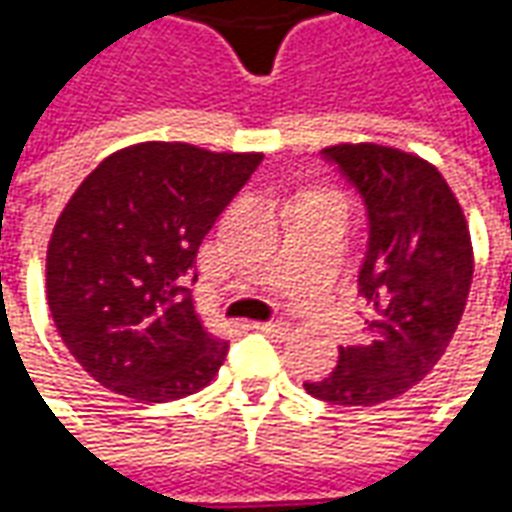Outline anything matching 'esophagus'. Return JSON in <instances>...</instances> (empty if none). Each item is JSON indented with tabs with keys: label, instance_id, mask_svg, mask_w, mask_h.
I'll use <instances>...</instances> for the list:
<instances>
[{
	"label": "esophagus",
	"instance_id": "34e87169",
	"mask_svg": "<svg viewBox=\"0 0 512 512\" xmlns=\"http://www.w3.org/2000/svg\"><path fill=\"white\" fill-rule=\"evenodd\" d=\"M255 329H257V332H263V334H274V337H285V334L290 332V329H288V323H285V321L255 323Z\"/></svg>",
	"mask_w": 512,
	"mask_h": 512
}]
</instances>
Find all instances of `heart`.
<instances>
[{"instance_id": "heart-1", "label": "heart", "mask_w": 512, "mask_h": 512, "mask_svg": "<svg viewBox=\"0 0 512 512\" xmlns=\"http://www.w3.org/2000/svg\"><path fill=\"white\" fill-rule=\"evenodd\" d=\"M323 197H334V194H329V191H326V194H323ZM334 200H337V197H334Z\"/></svg>"}]
</instances>
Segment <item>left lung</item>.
<instances>
[{
	"instance_id": "obj_1",
	"label": "left lung",
	"mask_w": 512,
	"mask_h": 512,
	"mask_svg": "<svg viewBox=\"0 0 512 512\" xmlns=\"http://www.w3.org/2000/svg\"><path fill=\"white\" fill-rule=\"evenodd\" d=\"M365 197L370 241L359 296L370 307L365 345L304 389L334 406L395 400L436 367L461 323L474 274L469 224L458 197L425 158L376 142L323 147Z\"/></svg>"
}]
</instances>
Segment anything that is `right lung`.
<instances>
[{
	"label": "right lung",
	"mask_w": 512,
	"mask_h": 512,
	"mask_svg": "<svg viewBox=\"0 0 512 512\" xmlns=\"http://www.w3.org/2000/svg\"><path fill=\"white\" fill-rule=\"evenodd\" d=\"M263 153L139 142L73 191L46 252V299L73 359L139 403L194 395L230 345L205 332L189 279L205 235Z\"/></svg>",
	"instance_id": "obj_1"
}]
</instances>
